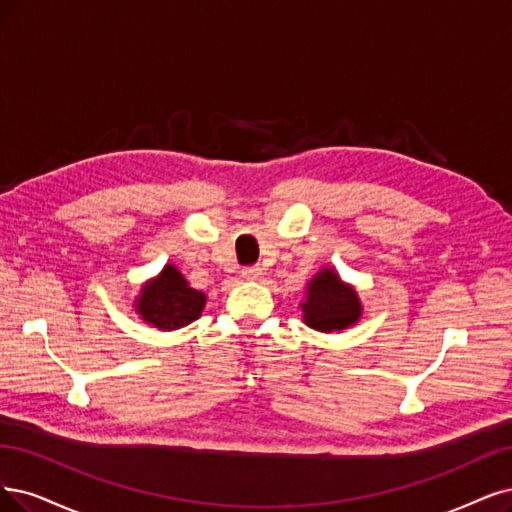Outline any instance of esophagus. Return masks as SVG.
<instances>
[{
    "instance_id": "34e87169",
    "label": "esophagus",
    "mask_w": 512,
    "mask_h": 512,
    "mask_svg": "<svg viewBox=\"0 0 512 512\" xmlns=\"http://www.w3.org/2000/svg\"><path fill=\"white\" fill-rule=\"evenodd\" d=\"M240 274L244 280H259L263 276V270L259 266H253V268H244Z\"/></svg>"
}]
</instances>
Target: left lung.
<instances>
[{"instance_id": "left-lung-1", "label": "left lung", "mask_w": 512, "mask_h": 512, "mask_svg": "<svg viewBox=\"0 0 512 512\" xmlns=\"http://www.w3.org/2000/svg\"><path fill=\"white\" fill-rule=\"evenodd\" d=\"M304 323L320 333L344 331L363 316V304L350 282L335 268H320L306 285V299L299 304Z\"/></svg>"}]
</instances>
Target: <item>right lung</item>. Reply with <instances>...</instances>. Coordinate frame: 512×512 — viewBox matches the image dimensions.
I'll return each instance as SVG.
<instances>
[{
	"instance_id": "right-lung-1",
	"label": "right lung",
	"mask_w": 512,
	"mask_h": 512,
	"mask_svg": "<svg viewBox=\"0 0 512 512\" xmlns=\"http://www.w3.org/2000/svg\"><path fill=\"white\" fill-rule=\"evenodd\" d=\"M206 295L189 287L185 276L173 263H166L158 276L145 280L132 301L143 323L160 331H175L200 318Z\"/></svg>"
}]
</instances>
